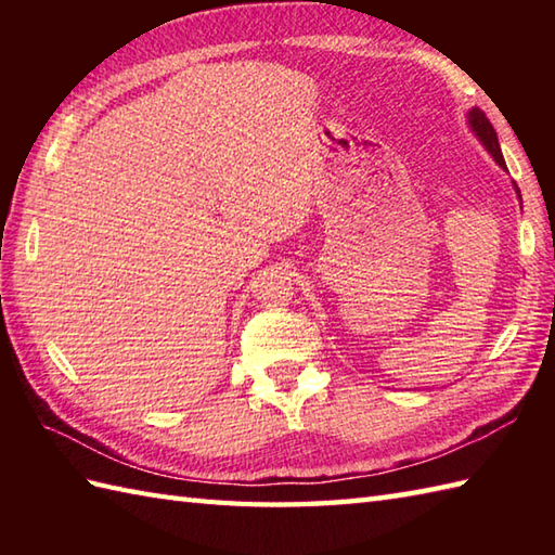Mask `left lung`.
I'll return each instance as SVG.
<instances>
[{"label":"left lung","instance_id":"1","mask_svg":"<svg viewBox=\"0 0 555 555\" xmlns=\"http://www.w3.org/2000/svg\"><path fill=\"white\" fill-rule=\"evenodd\" d=\"M469 126L475 128V133L479 135L481 143H485V147L491 152V157L496 159L501 167L505 169V159L501 155V145H499V138H496V131H493V126L489 124L487 114L481 109H473L469 112ZM517 195H520V191H517Z\"/></svg>","mask_w":555,"mask_h":555}]
</instances>
